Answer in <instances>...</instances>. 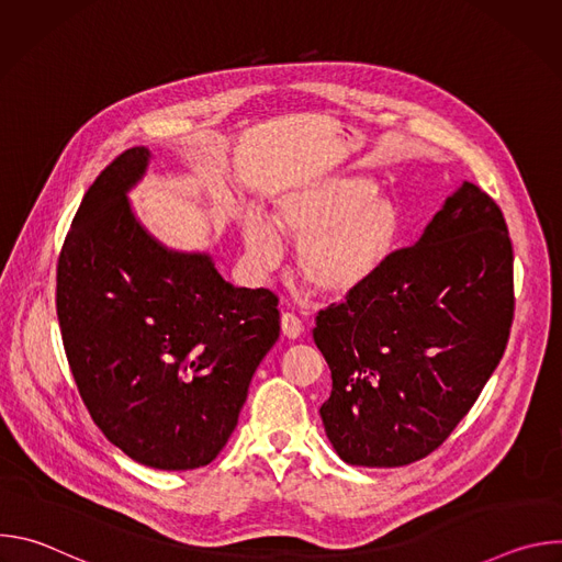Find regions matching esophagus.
Here are the masks:
<instances>
[{
	"label": "esophagus",
	"instance_id": "esophagus-1",
	"mask_svg": "<svg viewBox=\"0 0 562 562\" xmlns=\"http://www.w3.org/2000/svg\"><path fill=\"white\" fill-rule=\"evenodd\" d=\"M280 327H282L284 338H289V340L300 338V336H302V331H304L302 323H300V319H297L293 313H282V317H280Z\"/></svg>",
	"mask_w": 562,
	"mask_h": 562
}]
</instances>
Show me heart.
Here are the masks:
<instances>
[{"mask_svg":"<svg viewBox=\"0 0 562 562\" xmlns=\"http://www.w3.org/2000/svg\"><path fill=\"white\" fill-rule=\"evenodd\" d=\"M273 221L300 247L302 278L334 300H349L371 286L405 233L397 198L362 173L325 176L291 189L278 200ZM276 225L260 211L243 220L247 258L258 273L276 269L284 258Z\"/></svg>","mask_w":562,"mask_h":562,"instance_id":"obj_1","label":"heart"}]
</instances>
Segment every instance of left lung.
<instances>
[{"mask_svg":"<svg viewBox=\"0 0 562 562\" xmlns=\"http://www.w3.org/2000/svg\"><path fill=\"white\" fill-rule=\"evenodd\" d=\"M512 317L503 211L462 182L371 286L315 317L334 380L319 416L336 453L403 467L438 449L498 367Z\"/></svg>","mask_w":562,"mask_h":562,"instance_id":"obj_1","label":"left lung"}]
</instances>
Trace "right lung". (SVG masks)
Here are the masks:
<instances>
[{"instance_id": "1", "label": "right lung", "mask_w": 562, "mask_h": 562, "mask_svg": "<svg viewBox=\"0 0 562 562\" xmlns=\"http://www.w3.org/2000/svg\"><path fill=\"white\" fill-rule=\"evenodd\" d=\"M135 146L79 204L57 265V317L79 395L102 434L139 464H209L237 425L251 378L280 336L278 297L233 286L209 254L165 247L128 191Z\"/></svg>"}]
</instances>
